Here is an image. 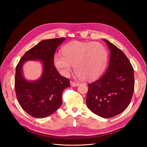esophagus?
<instances>
[{
    "mask_svg": "<svg viewBox=\"0 0 147 147\" xmlns=\"http://www.w3.org/2000/svg\"><path fill=\"white\" fill-rule=\"evenodd\" d=\"M70 85L72 86H77L78 85H79V83L77 82H70Z\"/></svg>",
    "mask_w": 147,
    "mask_h": 147,
    "instance_id": "34e87169",
    "label": "esophagus"
}]
</instances>
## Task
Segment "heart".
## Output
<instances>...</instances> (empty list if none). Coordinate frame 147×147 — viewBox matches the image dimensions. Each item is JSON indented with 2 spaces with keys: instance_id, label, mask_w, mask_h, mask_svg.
Wrapping results in <instances>:
<instances>
[{
  "instance_id": "heart-1",
  "label": "heart",
  "mask_w": 147,
  "mask_h": 147,
  "mask_svg": "<svg viewBox=\"0 0 147 147\" xmlns=\"http://www.w3.org/2000/svg\"><path fill=\"white\" fill-rule=\"evenodd\" d=\"M62 53L54 57L56 67L67 75L74 65L75 72L84 80L90 81L100 77L105 68L107 52L98 42L72 41L63 47Z\"/></svg>"
}]
</instances>
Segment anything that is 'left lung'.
Returning <instances> with one entry per match:
<instances>
[{"label": "left lung", "instance_id": "obj_1", "mask_svg": "<svg viewBox=\"0 0 147 147\" xmlns=\"http://www.w3.org/2000/svg\"><path fill=\"white\" fill-rule=\"evenodd\" d=\"M110 50L105 73L89 84L86 104L98 116L109 118L122 113L129 105L134 90V69L124 53L107 40Z\"/></svg>", "mask_w": 147, "mask_h": 147}]
</instances>
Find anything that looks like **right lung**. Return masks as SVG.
Masks as SVG:
<instances>
[{"mask_svg": "<svg viewBox=\"0 0 147 147\" xmlns=\"http://www.w3.org/2000/svg\"><path fill=\"white\" fill-rule=\"evenodd\" d=\"M64 37L45 40L26 52L16 65L15 89L17 99L26 112L35 118L50 116L62 104V94L70 86L69 80L61 76L54 65L56 48ZM39 60L43 63L41 78L33 82L23 77L22 67L25 61Z\"/></svg>", "mask_w": 147, "mask_h": 147, "instance_id": "obj_1", "label": "right lung"}]
</instances>
